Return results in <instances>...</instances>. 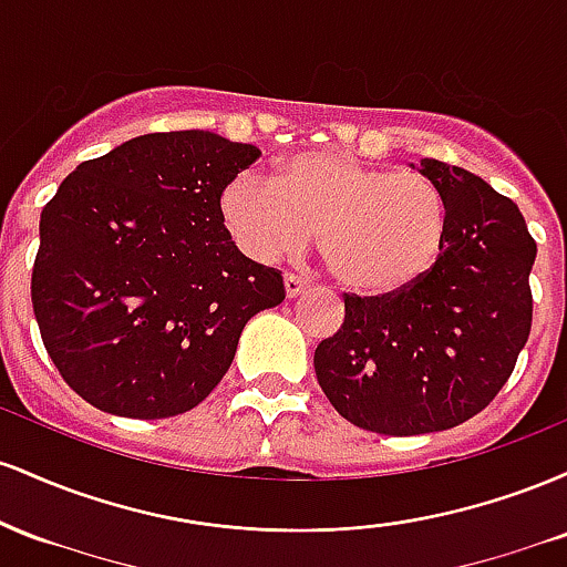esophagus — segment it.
I'll use <instances>...</instances> for the list:
<instances>
[{
  "label": "esophagus",
  "instance_id": "34e87169",
  "mask_svg": "<svg viewBox=\"0 0 567 567\" xmlns=\"http://www.w3.org/2000/svg\"><path fill=\"white\" fill-rule=\"evenodd\" d=\"M306 288H309V279H306V277H301V275H285V292H288V298L301 296Z\"/></svg>",
  "mask_w": 567,
  "mask_h": 567
}]
</instances>
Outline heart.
<instances>
[{
  "label": "heart",
  "instance_id": "1",
  "mask_svg": "<svg viewBox=\"0 0 567 567\" xmlns=\"http://www.w3.org/2000/svg\"><path fill=\"white\" fill-rule=\"evenodd\" d=\"M234 243L252 261L296 256L320 230V256L338 288L386 298L413 288L445 243L447 210L434 181L338 152L279 162L275 178L239 173L220 197Z\"/></svg>",
  "mask_w": 567,
  "mask_h": 567
}]
</instances>
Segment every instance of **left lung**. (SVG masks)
<instances>
[{"label": "left lung", "instance_id": "left-lung-1", "mask_svg": "<svg viewBox=\"0 0 567 567\" xmlns=\"http://www.w3.org/2000/svg\"><path fill=\"white\" fill-rule=\"evenodd\" d=\"M447 210L440 258L386 298L343 292V322L315 351L324 396L368 432L453 429L493 402L530 336L536 239L480 175L421 159Z\"/></svg>", "mask_w": 567, "mask_h": 567}]
</instances>
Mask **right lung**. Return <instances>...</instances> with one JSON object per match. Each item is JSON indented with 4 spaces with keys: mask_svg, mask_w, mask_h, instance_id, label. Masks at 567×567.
<instances>
[{
    "mask_svg": "<svg viewBox=\"0 0 567 567\" xmlns=\"http://www.w3.org/2000/svg\"><path fill=\"white\" fill-rule=\"evenodd\" d=\"M258 157L210 130L138 135L82 162L44 205L31 303L90 405L141 421L197 408L247 320L285 301L282 271L245 258L220 216Z\"/></svg>",
    "mask_w": 567,
    "mask_h": 567,
    "instance_id": "1",
    "label": "right lung"
}]
</instances>
